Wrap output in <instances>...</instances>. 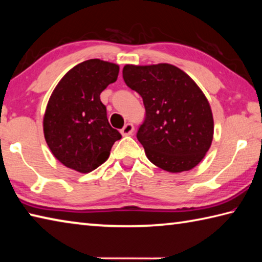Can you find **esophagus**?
Returning a JSON list of instances; mask_svg holds the SVG:
<instances>
[{"instance_id":"esophagus-1","label":"esophagus","mask_w":262,"mask_h":262,"mask_svg":"<svg viewBox=\"0 0 262 262\" xmlns=\"http://www.w3.org/2000/svg\"><path fill=\"white\" fill-rule=\"evenodd\" d=\"M133 132H134V126H133L132 123H126L121 129V134L123 136H129L133 134Z\"/></svg>"}]
</instances>
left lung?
I'll list each match as a JSON object with an SVG mask.
<instances>
[{
    "instance_id": "8db88e82",
    "label": "left lung",
    "mask_w": 262,
    "mask_h": 262,
    "mask_svg": "<svg viewBox=\"0 0 262 262\" xmlns=\"http://www.w3.org/2000/svg\"><path fill=\"white\" fill-rule=\"evenodd\" d=\"M122 75L127 86L143 99L145 120L137 140L145 156L172 173L192 170L214 137V118L201 89L170 63L126 64Z\"/></svg>"
}]
</instances>
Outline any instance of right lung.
<instances>
[{
	"label": "right lung",
	"instance_id": "1",
	"mask_svg": "<svg viewBox=\"0 0 262 262\" xmlns=\"http://www.w3.org/2000/svg\"><path fill=\"white\" fill-rule=\"evenodd\" d=\"M119 66L91 59L75 66L57 83L43 114V135L57 161L89 173L110 157L121 134L111 127L100 94L117 81Z\"/></svg>",
	"mask_w": 262,
	"mask_h": 262
}]
</instances>
